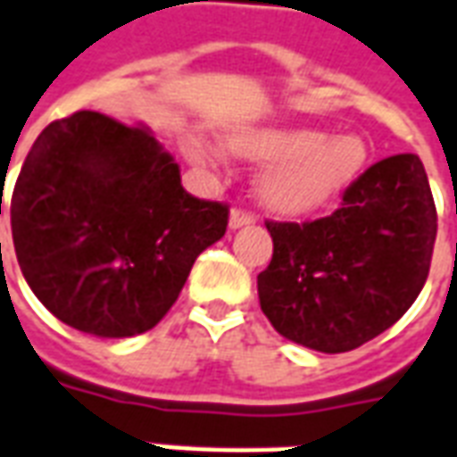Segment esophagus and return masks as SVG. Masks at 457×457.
Masks as SVG:
<instances>
[{"label":"esophagus","mask_w":457,"mask_h":457,"mask_svg":"<svg viewBox=\"0 0 457 457\" xmlns=\"http://www.w3.org/2000/svg\"><path fill=\"white\" fill-rule=\"evenodd\" d=\"M252 222H254V215L245 211V208H232V212H229V228L232 229L245 228V225H252Z\"/></svg>","instance_id":"obj_1"}]
</instances>
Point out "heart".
<instances>
[{"label": "heart", "mask_w": 457, "mask_h": 457, "mask_svg": "<svg viewBox=\"0 0 457 457\" xmlns=\"http://www.w3.org/2000/svg\"><path fill=\"white\" fill-rule=\"evenodd\" d=\"M245 160L269 164L259 179L262 201L278 212L303 215L322 208L358 177L368 157L358 135L327 137L314 128H256L229 140ZM188 160L195 164L222 160L215 145L191 140Z\"/></svg>", "instance_id": "b5f03b06"}]
</instances>
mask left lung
Masks as SVG:
<instances>
[{
    "label": "left lung",
    "mask_w": 457,
    "mask_h": 457,
    "mask_svg": "<svg viewBox=\"0 0 457 457\" xmlns=\"http://www.w3.org/2000/svg\"><path fill=\"white\" fill-rule=\"evenodd\" d=\"M273 256L259 303L273 329L307 349L344 353L390 329L424 288L436 205L417 154L366 169L341 205L312 222H266Z\"/></svg>",
    "instance_id": "obj_1"
}]
</instances>
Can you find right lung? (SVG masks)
Instances as JSON below:
<instances>
[{
    "label": "right lung",
    "mask_w": 457,
    "mask_h": 457,
    "mask_svg": "<svg viewBox=\"0 0 457 457\" xmlns=\"http://www.w3.org/2000/svg\"><path fill=\"white\" fill-rule=\"evenodd\" d=\"M228 212L186 194L150 130L96 111L38 135L9 203L30 290L60 322L104 339L160 322L198 254L225 235Z\"/></svg>",
    "instance_id": "obj_1"
}]
</instances>
